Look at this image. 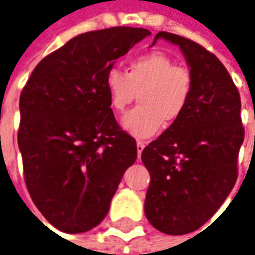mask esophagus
I'll return each instance as SVG.
<instances>
[{
	"label": "esophagus",
	"instance_id": "esophagus-1",
	"mask_svg": "<svg viewBox=\"0 0 255 255\" xmlns=\"http://www.w3.org/2000/svg\"><path fill=\"white\" fill-rule=\"evenodd\" d=\"M144 147H146V141H143V140H137V155H139V157Z\"/></svg>",
	"mask_w": 255,
	"mask_h": 255
}]
</instances>
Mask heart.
<instances>
[{
    "mask_svg": "<svg viewBox=\"0 0 255 255\" xmlns=\"http://www.w3.org/2000/svg\"><path fill=\"white\" fill-rule=\"evenodd\" d=\"M109 105L122 114L136 100L139 107L122 119V128L129 134L147 139L157 134L163 124L172 125L185 114L191 101L194 81L185 67L163 52H148L131 59L126 73L109 68L105 74Z\"/></svg>",
    "mask_w": 255,
    "mask_h": 255,
    "instance_id": "obj_1",
    "label": "heart"
}]
</instances>
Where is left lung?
I'll return each mask as SVG.
<instances>
[{
	"label": "left lung",
	"instance_id": "8db88e82",
	"mask_svg": "<svg viewBox=\"0 0 255 255\" xmlns=\"http://www.w3.org/2000/svg\"><path fill=\"white\" fill-rule=\"evenodd\" d=\"M179 46L194 88L185 114L141 153L150 172L144 213L165 235L195 232L216 213L237 179L244 140L242 101L226 67L187 37L158 32Z\"/></svg>",
	"mask_w": 255,
	"mask_h": 255
}]
</instances>
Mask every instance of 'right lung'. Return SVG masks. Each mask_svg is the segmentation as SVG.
<instances>
[{
    "instance_id": "obj_1",
    "label": "right lung",
    "mask_w": 255,
    "mask_h": 255,
    "mask_svg": "<svg viewBox=\"0 0 255 255\" xmlns=\"http://www.w3.org/2000/svg\"><path fill=\"white\" fill-rule=\"evenodd\" d=\"M148 35L116 26L76 36L36 66L20 92L18 146L26 188L61 232L98 226L137 158L136 140L111 109L105 74Z\"/></svg>"
}]
</instances>
